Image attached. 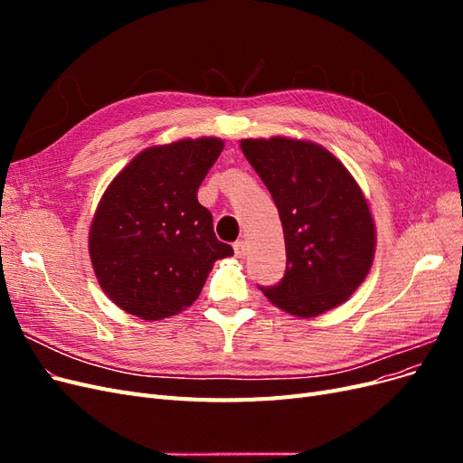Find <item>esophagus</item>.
Listing matches in <instances>:
<instances>
[{
  "instance_id": "esophagus-1",
  "label": "esophagus",
  "mask_w": 463,
  "mask_h": 463,
  "mask_svg": "<svg viewBox=\"0 0 463 463\" xmlns=\"http://www.w3.org/2000/svg\"><path fill=\"white\" fill-rule=\"evenodd\" d=\"M233 250H235V257L237 259H245V255H247V243L245 241H235L233 243Z\"/></svg>"
}]
</instances>
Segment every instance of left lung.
<instances>
[{"instance_id":"8db88e82","label":"left lung","mask_w":463,"mask_h":463,"mask_svg":"<svg viewBox=\"0 0 463 463\" xmlns=\"http://www.w3.org/2000/svg\"><path fill=\"white\" fill-rule=\"evenodd\" d=\"M241 150L272 194L286 240V274L260 291L305 318L344 303L374 253V223L352 174L328 150L293 138H245Z\"/></svg>"}]
</instances>
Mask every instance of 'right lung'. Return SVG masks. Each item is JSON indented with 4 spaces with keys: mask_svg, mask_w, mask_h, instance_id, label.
<instances>
[{
    "mask_svg": "<svg viewBox=\"0 0 463 463\" xmlns=\"http://www.w3.org/2000/svg\"><path fill=\"white\" fill-rule=\"evenodd\" d=\"M222 148L214 137L146 148L106 189L89 250L98 282L123 311L145 320L184 311L214 262L233 255L197 201Z\"/></svg>",
    "mask_w": 463,
    "mask_h": 463,
    "instance_id": "1",
    "label": "right lung"
}]
</instances>
